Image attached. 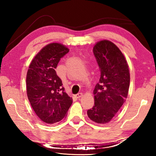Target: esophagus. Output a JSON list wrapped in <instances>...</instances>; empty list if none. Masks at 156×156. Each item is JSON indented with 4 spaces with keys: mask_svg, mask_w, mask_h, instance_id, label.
I'll return each mask as SVG.
<instances>
[{
    "mask_svg": "<svg viewBox=\"0 0 156 156\" xmlns=\"http://www.w3.org/2000/svg\"><path fill=\"white\" fill-rule=\"evenodd\" d=\"M75 96L77 98H80L81 96H83V94H82V93H78L77 94H76Z\"/></svg>",
    "mask_w": 156,
    "mask_h": 156,
    "instance_id": "obj_1",
    "label": "esophagus"
}]
</instances>
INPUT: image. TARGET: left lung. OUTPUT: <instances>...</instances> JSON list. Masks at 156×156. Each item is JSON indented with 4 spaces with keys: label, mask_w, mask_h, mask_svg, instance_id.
<instances>
[{
    "label": "left lung",
    "mask_w": 156,
    "mask_h": 156,
    "mask_svg": "<svg viewBox=\"0 0 156 156\" xmlns=\"http://www.w3.org/2000/svg\"><path fill=\"white\" fill-rule=\"evenodd\" d=\"M93 52L100 77L94 90V105L87 111V115L94 122L105 124L114 117L125 102L130 74L122 53L111 41L97 43Z\"/></svg>",
    "instance_id": "obj_1"
}]
</instances>
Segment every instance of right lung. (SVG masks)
<instances>
[{
  "label": "right lung",
  "instance_id": "1",
  "mask_svg": "<svg viewBox=\"0 0 156 156\" xmlns=\"http://www.w3.org/2000/svg\"><path fill=\"white\" fill-rule=\"evenodd\" d=\"M69 51L61 44H49L35 56L27 71L28 99L37 116L47 124L62 120L72 104L55 70Z\"/></svg>",
  "mask_w": 156,
  "mask_h": 156
}]
</instances>
